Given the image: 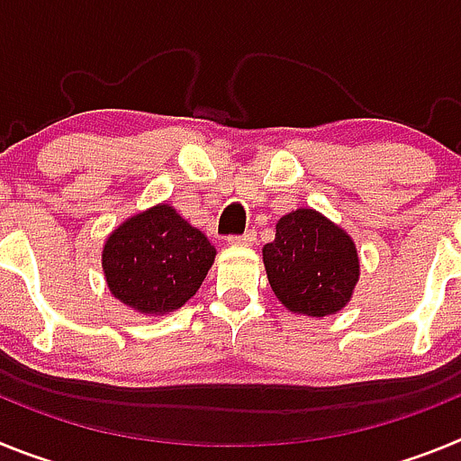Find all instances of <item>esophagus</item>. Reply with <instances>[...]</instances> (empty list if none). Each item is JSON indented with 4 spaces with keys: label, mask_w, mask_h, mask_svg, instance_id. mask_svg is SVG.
Segmentation results:
<instances>
[{
    "label": "esophagus",
    "mask_w": 461,
    "mask_h": 461,
    "mask_svg": "<svg viewBox=\"0 0 461 461\" xmlns=\"http://www.w3.org/2000/svg\"><path fill=\"white\" fill-rule=\"evenodd\" d=\"M256 242V235L251 230H247L244 235H230L228 238V244H233V247H251Z\"/></svg>",
    "instance_id": "34e87169"
}]
</instances>
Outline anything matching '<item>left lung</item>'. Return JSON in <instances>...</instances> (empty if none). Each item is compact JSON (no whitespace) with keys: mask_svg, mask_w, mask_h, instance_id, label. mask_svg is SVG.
I'll use <instances>...</instances> for the list:
<instances>
[{"mask_svg":"<svg viewBox=\"0 0 461 461\" xmlns=\"http://www.w3.org/2000/svg\"><path fill=\"white\" fill-rule=\"evenodd\" d=\"M263 263L279 303L316 319L344 309L360 279L351 235L307 207L276 221L275 240L263 247Z\"/></svg>","mask_w":461,"mask_h":461,"instance_id":"left-lung-1","label":"left lung"}]
</instances>
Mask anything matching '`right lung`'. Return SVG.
Here are the masks:
<instances>
[{"label": "right lung", "mask_w": 461, "mask_h": 461, "mask_svg": "<svg viewBox=\"0 0 461 461\" xmlns=\"http://www.w3.org/2000/svg\"><path fill=\"white\" fill-rule=\"evenodd\" d=\"M217 249L168 203L133 214L108 235L101 254L110 293L149 316L180 309L201 288Z\"/></svg>", "instance_id": "add662e5"}]
</instances>
